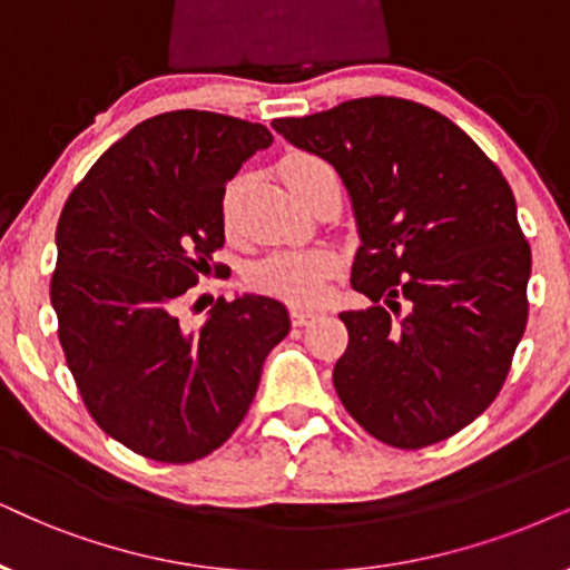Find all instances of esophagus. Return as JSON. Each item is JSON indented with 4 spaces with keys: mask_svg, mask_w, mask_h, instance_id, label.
<instances>
[{
    "mask_svg": "<svg viewBox=\"0 0 570 570\" xmlns=\"http://www.w3.org/2000/svg\"><path fill=\"white\" fill-rule=\"evenodd\" d=\"M289 315H292L294 326H307V323L313 321L318 313H315V309H307V307H292Z\"/></svg>",
    "mask_w": 570,
    "mask_h": 570,
    "instance_id": "34e87169",
    "label": "esophagus"
}]
</instances>
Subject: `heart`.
Instances as JSON below:
<instances>
[{
  "label": "heart",
  "instance_id": "heart-1",
  "mask_svg": "<svg viewBox=\"0 0 570 570\" xmlns=\"http://www.w3.org/2000/svg\"><path fill=\"white\" fill-rule=\"evenodd\" d=\"M328 168L331 165L313 153H289L278 163L281 178L297 197L318 173ZM232 210L234 186L223 197V220L226 223L232 220ZM336 268V255L326 247L284 249L273 252V255L263 257L261 263L252 265V271L247 273V284L255 292L292 302V305H313V302L323 297L328 278L334 276Z\"/></svg>",
  "mask_w": 570,
  "mask_h": 570
}]
</instances>
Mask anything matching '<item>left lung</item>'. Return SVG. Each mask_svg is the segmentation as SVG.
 I'll use <instances>...</instances> for the list:
<instances>
[{
    "instance_id": "1",
    "label": "left lung",
    "mask_w": 570,
    "mask_h": 570,
    "mask_svg": "<svg viewBox=\"0 0 570 570\" xmlns=\"http://www.w3.org/2000/svg\"><path fill=\"white\" fill-rule=\"evenodd\" d=\"M273 128L334 165L355 207L352 289L373 305L338 315L342 405L400 450L458 434L500 394L529 321L531 247L502 170L450 118L400 97Z\"/></svg>"
}]
</instances>
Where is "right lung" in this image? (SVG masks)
Masks as SVG:
<instances>
[{
  "instance_id": "1",
  "label": "right lung",
  "mask_w": 570,
  "mask_h": 570,
  "mask_svg": "<svg viewBox=\"0 0 570 570\" xmlns=\"http://www.w3.org/2000/svg\"><path fill=\"white\" fill-rule=\"evenodd\" d=\"M261 124L173 110L91 165L57 220L52 307L65 363L97 426L157 463H194L234 434L268 352L289 334L271 297L218 299L197 331L178 302L223 271V194L271 147Z\"/></svg>"
}]
</instances>
